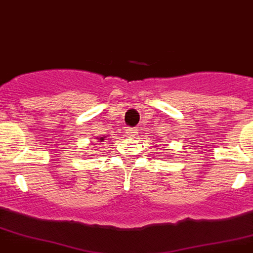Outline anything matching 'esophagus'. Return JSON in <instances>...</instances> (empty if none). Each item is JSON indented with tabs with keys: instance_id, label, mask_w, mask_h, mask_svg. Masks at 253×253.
I'll use <instances>...</instances> for the list:
<instances>
[{
	"instance_id": "34e87169",
	"label": "esophagus",
	"mask_w": 253,
	"mask_h": 253,
	"mask_svg": "<svg viewBox=\"0 0 253 253\" xmlns=\"http://www.w3.org/2000/svg\"><path fill=\"white\" fill-rule=\"evenodd\" d=\"M126 136L134 137L135 135L137 134V131H136V129H134V127H127V129L126 130Z\"/></svg>"
}]
</instances>
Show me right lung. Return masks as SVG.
Instances as JSON below:
<instances>
[{
    "instance_id": "add662e5",
    "label": "right lung",
    "mask_w": 253,
    "mask_h": 253,
    "mask_svg": "<svg viewBox=\"0 0 253 253\" xmlns=\"http://www.w3.org/2000/svg\"><path fill=\"white\" fill-rule=\"evenodd\" d=\"M105 139H106V136H103V137H97V140L100 142H102V141H105Z\"/></svg>"
}]
</instances>
